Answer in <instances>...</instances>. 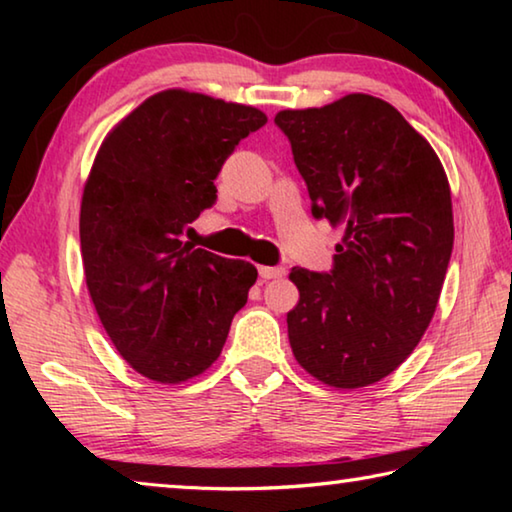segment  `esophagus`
I'll use <instances>...</instances> for the list:
<instances>
[{
  "label": "esophagus",
  "instance_id": "34e87169",
  "mask_svg": "<svg viewBox=\"0 0 512 512\" xmlns=\"http://www.w3.org/2000/svg\"><path fill=\"white\" fill-rule=\"evenodd\" d=\"M284 268L282 266H259V277L262 280H275V277H282Z\"/></svg>",
  "mask_w": 512,
  "mask_h": 512
}]
</instances>
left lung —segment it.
Instances as JSON below:
<instances>
[{
	"instance_id": "left-lung-1",
	"label": "left lung",
	"mask_w": 512,
	"mask_h": 512,
	"mask_svg": "<svg viewBox=\"0 0 512 512\" xmlns=\"http://www.w3.org/2000/svg\"><path fill=\"white\" fill-rule=\"evenodd\" d=\"M311 214L345 230L329 273L291 268L293 357L334 388H363L400 366L436 311L454 246L452 194L436 151L391 103L348 94L282 110Z\"/></svg>"
}]
</instances>
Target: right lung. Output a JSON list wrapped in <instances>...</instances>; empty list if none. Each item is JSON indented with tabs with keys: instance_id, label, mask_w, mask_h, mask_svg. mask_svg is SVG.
I'll use <instances>...</instances> for the list:
<instances>
[{
	"instance_id": "right-lung-1",
	"label": "right lung",
	"mask_w": 512,
	"mask_h": 512,
	"mask_svg": "<svg viewBox=\"0 0 512 512\" xmlns=\"http://www.w3.org/2000/svg\"><path fill=\"white\" fill-rule=\"evenodd\" d=\"M266 115L164 90L112 128L81 201L85 282L103 329L140 375L180 384L219 359L257 268L183 241L214 180Z\"/></svg>"
}]
</instances>
